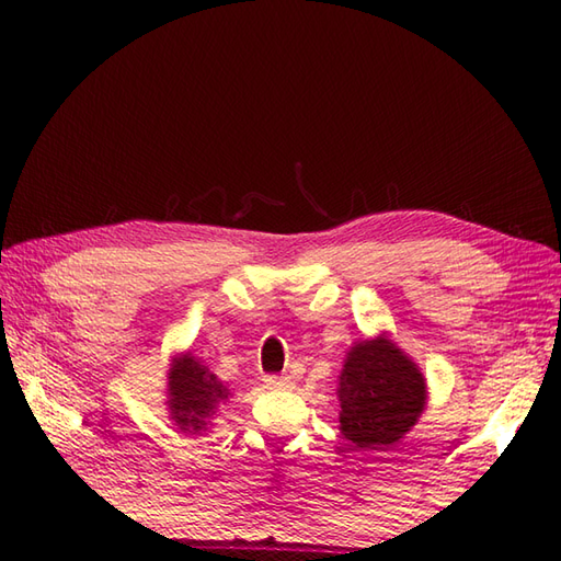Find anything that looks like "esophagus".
I'll use <instances>...</instances> for the list:
<instances>
[{
	"instance_id": "1",
	"label": "esophagus",
	"mask_w": 561,
	"mask_h": 561,
	"mask_svg": "<svg viewBox=\"0 0 561 561\" xmlns=\"http://www.w3.org/2000/svg\"><path fill=\"white\" fill-rule=\"evenodd\" d=\"M265 383L270 390H291L294 388V378L291 376H267Z\"/></svg>"
}]
</instances>
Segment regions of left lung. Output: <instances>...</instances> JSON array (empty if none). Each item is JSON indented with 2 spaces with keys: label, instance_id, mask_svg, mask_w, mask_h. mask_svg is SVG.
<instances>
[{
  "label": "left lung",
  "instance_id": "obj_1",
  "mask_svg": "<svg viewBox=\"0 0 561 561\" xmlns=\"http://www.w3.org/2000/svg\"><path fill=\"white\" fill-rule=\"evenodd\" d=\"M340 434L354 448L380 450L396 446L420 422L428 388L410 354L388 332L356 340L337 376Z\"/></svg>",
  "mask_w": 561,
  "mask_h": 561
}]
</instances>
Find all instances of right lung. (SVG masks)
I'll use <instances>...</instances> for the list:
<instances>
[{"label": "right lung", "instance_id": "obj_1", "mask_svg": "<svg viewBox=\"0 0 561 561\" xmlns=\"http://www.w3.org/2000/svg\"><path fill=\"white\" fill-rule=\"evenodd\" d=\"M229 383L209 371V366L193 356L178 352L171 356L165 371V410L178 432L185 436H202L209 432L214 414L231 400Z\"/></svg>", "mask_w": 561, "mask_h": 561}]
</instances>
